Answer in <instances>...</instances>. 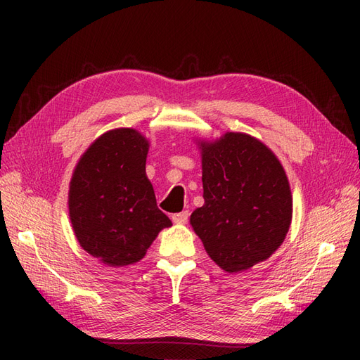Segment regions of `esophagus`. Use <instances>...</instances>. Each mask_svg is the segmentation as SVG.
<instances>
[{
	"mask_svg": "<svg viewBox=\"0 0 360 360\" xmlns=\"http://www.w3.org/2000/svg\"><path fill=\"white\" fill-rule=\"evenodd\" d=\"M188 219H189V212L188 210L172 214V222L174 224H186Z\"/></svg>",
	"mask_w": 360,
	"mask_h": 360,
	"instance_id": "obj_1",
	"label": "esophagus"
}]
</instances>
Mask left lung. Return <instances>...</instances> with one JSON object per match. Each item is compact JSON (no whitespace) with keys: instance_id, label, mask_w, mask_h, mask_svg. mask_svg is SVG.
Segmentation results:
<instances>
[{"instance_id":"8db88e82","label":"left lung","mask_w":360,"mask_h":360,"mask_svg":"<svg viewBox=\"0 0 360 360\" xmlns=\"http://www.w3.org/2000/svg\"><path fill=\"white\" fill-rule=\"evenodd\" d=\"M198 147L204 205L191 225L217 266L240 274L275 254L290 230L287 174L274 151L248 134L200 139Z\"/></svg>"}]
</instances>
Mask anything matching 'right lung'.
<instances>
[{
	"label": "right lung",
	"mask_w": 360,
	"mask_h": 360,
	"mask_svg": "<svg viewBox=\"0 0 360 360\" xmlns=\"http://www.w3.org/2000/svg\"><path fill=\"white\" fill-rule=\"evenodd\" d=\"M148 139L136 129L108 130L85 150L69 186V216L81 248L108 267L143 259L169 217L146 174Z\"/></svg>",
	"instance_id": "1"
}]
</instances>
